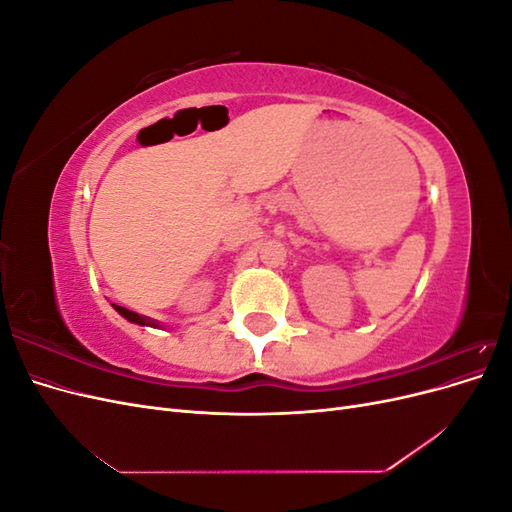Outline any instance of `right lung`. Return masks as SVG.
Returning a JSON list of instances; mask_svg holds the SVG:
<instances>
[{
	"label": "right lung",
	"instance_id": "1",
	"mask_svg": "<svg viewBox=\"0 0 512 512\" xmlns=\"http://www.w3.org/2000/svg\"><path fill=\"white\" fill-rule=\"evenodd\" d=\"M113 307H115V312H117V314H121L123 318L130 320V322H134V324H141V327H153V329L162 327V322H158V320L147 318V316H141V314H136V312H130V309L121 307V305H115V303H113Z\"/></svg>",
	"mask_w": 512,
	"mask_h": 512
}]
</instances>
